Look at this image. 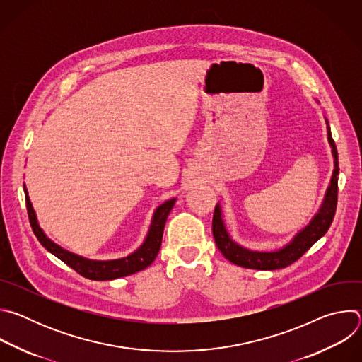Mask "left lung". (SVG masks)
<instances>
[{
	"mask_svg": "<svg viewBox=\"0 0 362 362\" xmlns=\"http://www.w3.org/2000/svg\"><path fill=\"white\" fill-rule=\"evenodd\" d=\"M327 123V136L328 143L331 147V153L334 158V170L329 180V185L327 187L325 196L321 202V206L318 212L311 218L302 229H299L292 239L282 245L278 249L274 250H255L249 249L240 243H238L229 233L226 223L223 221V212L221 202L216 204L215 214H214V222H212V230L215 242L222 252V255L226 259L238 267L249 268V269H257V271H274L281 269L292 262L298 261L299 257L311 247L318 239H321L327 230L329 229L335 209H337V196H338V151L337 146L331 136L329 123L325 117Z\"/></svg>",
	"mask_w": 362,
	"mask_h": 362,
	"instance_id": "left-lung-1",
	"label": "left lung"
}]
</instances>
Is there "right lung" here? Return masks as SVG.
Listing matches in <instances>:
<instances>
[{"mask_svg":"<svg viewBox=\"0 0 362 362\" xmlns=\"http://www.w3.org/2000/svg\"><path fill=\"white\" fill-rule=\"evenodd\" d=\"M24 193H25V202H27V211L30 223L33 228L34 235L40 240V243L54 256H57L60 261H63L66 265H69L71 269L78 272L87 279L93 281H112L123 276H129L132 274L140 272L151 265V262L156 259V256L162 246V238H163V229L166 219L173 209L176 203V197H172L162 204H159L153 212L151 222L147 230V235L143 240V243L129 253L127 256L119 257V259H106V261H98V259H88L81 255L73 253L60 245H57L54 240H51L45 232L41 229L35 211L33 208V203L28 196V190L24 183Z\"/></svg>","mask_w":362,"mask_h":362,"instance_id":"1","label":"right lung"}]
</instances>
